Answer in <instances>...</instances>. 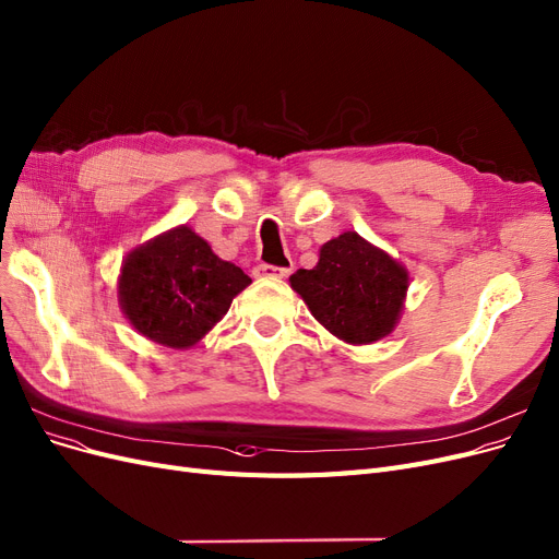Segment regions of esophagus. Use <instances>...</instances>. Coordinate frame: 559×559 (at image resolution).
Returning <instances> with one entry per match:
<instances>
[{
    "label": "esophagus",
    "instance_id": "obj_1",
    "mask_svg": "<svg viewBox=\"0 0 559 559\" xmlns=\"http://www.w3.org/2000/svg\"><path fill=\"white\" fill-rule=\"evenodd\" d=\"M292 271H294L292 265H288V267H277V265L259 263V265L254 267V275H257V277H271V280H284V277L292 275Z\"/></svg>",
    "mask_w": 559,
    "mask_h": 559
}]
</instances>
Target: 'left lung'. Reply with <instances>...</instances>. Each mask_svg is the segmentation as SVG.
I'll use <instances>...</instances> for the list:
<instances>
[{
  "mask_svg": "<svg viewBox=\"0 0 559 559\" xmlns=\"http://www.w3.org/2000/svg\"><path fill=\"white\" fill-rule=\"evenodd\" d=\"M288 282L323 329L349 344H372L395 329L409 275L383 249L346 230L321 247L312 271L300 267Z\"/></svg>",
  "mask_w": 559,
  "mask_h": 559,
  "instance_id": "8db88e82",
  "label": "left lung"
}]
</instances>
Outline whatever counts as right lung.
Returning a JSON list of instances; mask_svg holds the SVG:
<instances>
[{
    "label": "right lung",
    "mask_w": 559,
    "mask_h": 559,
    "mask_svg": "<svg viewBox=\"0 0 559 559\" xmlns=\"http://www.w3.org/2000/svg\"><path fill=\"white\" fill-rule=\"evenodd\" d=\"M249 282L189 226H176L127 254L118 294L124 317L141 335L187 349L228 312Z\"/></svg>",
    "instance_id": "right-lung-1"
}]
</instances>
